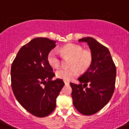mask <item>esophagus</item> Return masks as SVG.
Segmentation results:
<instances>
[{"label": "esophagus", "instance_id": "esophagus-1", "mask_svg": "<svg viewBox=\"0 0 129 129\" xmlns=\"http://www.w3.org/2000/svg\"><path fill=\"white\" fill-rule=\"evenodd\" d=\"M64 83H65V84H66V85H69V82L68 81H66V80H64Z\"/></svg>", "mask_w": 129, "mask_h": 129}]
</instances>
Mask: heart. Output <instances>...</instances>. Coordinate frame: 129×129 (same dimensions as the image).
Wrapping results in <instances>:
<instances>
[{"instance_id": "heart-1", "label": "heart", "mask_w": 129, "mask_h": 129, "mask_svg": "<svg viewBox=\"0 0 129 129\" xmlns=\"http://www.w3.org/2000/svg\"><path fill=\"white\" fill-rule=\"evenodd\" d=\"M63 57H72L71 68H60L56 71L57 77L66 81L72 80L80 74V70L85 71L90 67L92 62V52L89 50H83L80 45L67 44L59 49ZM47 60L49 64L54 68H57L61 64V56L56 49H53L49 53Z\"/></svg>"}]
</instances>
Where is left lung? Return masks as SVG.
Instances as JSON below:
<instances>
[{"mask_svg": "<svg viewBox=\"0 0 129 129\" xmlns=\"http://www.w3.org/2000/svg\"><path fill=\"white\" fill-rule=\"evenodd\" d=\"M79 42L87 43L92 62L78 79L80 84L70 83L73 105L83 115H91L101 110L111 99L115 89L116 67L109 49L95 39L84 37Z\"/></svg>", "mask_w": 129, "mask_h": 129, "instance_id": "8db88e82", "label": "left lung"}]
</instances>
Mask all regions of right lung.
<instances>
[{
  "label": "right lung",
  "instance_id": "right-lung-1",
  "mask_svg": "<svg viewBox=\"0 0 129 129\" xmlns=\"http://www.w3.org/2000/svg\"><path fill=\"white\" fill-rule=\"evenodd\" d=\"M56 42L37 37L22 47L11 66V85L15 98L27 111L38 117L51 114L64 85L55 74L47 56Z\"/></svg>",
  "mask_w": 129,
  "mask_h": 129
}]
</instances>
